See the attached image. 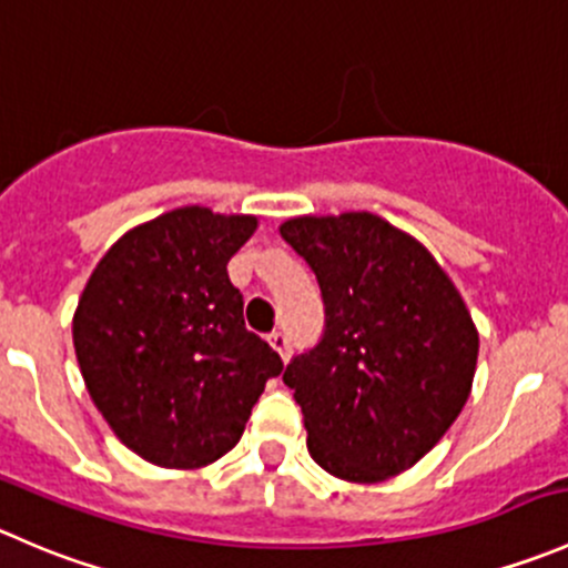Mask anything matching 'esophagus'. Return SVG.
I'll use <instances>...</instances> for the list:
<instances>
[{
    "instance_id": "esophagus-1",
    "label": "esophagus",
    "mask_w": 568,
    "mask_h": 568,
    "mask_svg": "<svg viewBox=\"0 0 568 568\" xmlns=\"http://www.w3.org/2000/svg\"><path fill=\"white\" fill-rule=\"evenodd\" d=\"M267 345H271L273 351L284 358V362L290 358V339H286V334H282V331H273V334L267 336Z\"/></svg>"
}]
</instances>
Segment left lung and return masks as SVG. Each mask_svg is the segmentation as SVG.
Wrapping results in <instances>:
<instances>
[{
	"mask_svg": "<svg viewBox=\"0 0 568 568\" xmlns=\"http://www.w3.org/2000/svg\"><path fill=\"white\" fill-rule=\"evenodd\" d=\"M282 237L317 276L325 328L284 384L328 475L381 483L419 462L473 392L477 328L419 240L373 212L303 215Z\"/></svg>",
	"mask_w": 568,
	"mask_h": 568,
	"instance_id": "obj_1",
	"label": "left lung"
}]
</instances>
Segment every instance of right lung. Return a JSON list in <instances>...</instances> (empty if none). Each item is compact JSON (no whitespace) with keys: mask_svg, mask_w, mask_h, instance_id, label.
I'll use <instances>...</instances> for the list:
<instances>
[{"mask_svg":"<svg viewBox=\"0 0 568 568\" xmlns=\"http://www.w3.org/2000/svg\"><path fill=\"white\" fill-rule=\"evenodd\" d=\"M254 215L182 206L123 234L74 312V351L112 434L149 464L199 469L243 436L278 353L251 334L226 265Z\"/></svg>","mask_w":568,"mask_h":568,"instance_id":"right-lung-1","label":"right lung"}]
</instances>
